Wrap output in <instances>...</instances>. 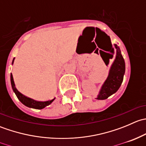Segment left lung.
Returning a JSON list of instances; mask_svg holds the SVG:
<instances>
[{"label":"left lung","instance_id":"obj_1","mask_svg":"<svg viewBox=\"0 0 146 146\" xmlns=\"http://www.w3.org/2000/svg\"><path fill=\"white\" fill-rule=\"evenodd\" d=\"M114 46L116 48L115 58L112 64L111 65L107 79L102 85L99 93L95 98L97 100H102L107 99L109 97L118 90L123 82V76L125 73V61L121 53L120 48L115 44ZM109 56L110 58L113 57L112 54H109ZM103 61L105 63L104 59Z\"/></svg>","mask_w":146,"mask_h":146}]
</instances>
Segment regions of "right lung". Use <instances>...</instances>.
<instances>
[{"label":"right lung","instance_id":"1","mask_svg":"<svg viewBox=\"0 0 146 146\" xmlns=\"http://www.w3.org/2000/svg\"><path fill=\"white\" fill-rule=\"evenodd\" d=\"M15 61V58H13V61H12V65L13 64ZM10 82H11V85L12 88H13V92H15V94L16 95L17 98H18V100L23 103L24 105H25L26 107H29V108H33V109H36V110H42V109H44V107H46V106L49 105L53 101L55 100V98H54L53 100H51L48 101H44V102H41V101H36L35 100L32 99V98H27V97L25 96L24 95H23L22 93H20L18 90L16 88L15 85L14 80H13V74L10 73Z\"/></svg>","mask_w":146,"mask_h":146}]
</instances>
